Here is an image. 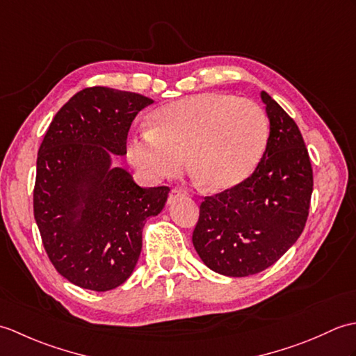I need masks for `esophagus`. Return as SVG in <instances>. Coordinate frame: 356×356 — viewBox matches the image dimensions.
<instances>
[{
	"instance_id": "34e87169",
	"label": "esophagus",
	"mask_w": 356,
	"mask_h": 356,
	"mask_svg": "<svg viewBox=\"0 0 356 356\" xmlns=\"http://www.w3.org/2000/svg\"><path fill=\"white\" fill-rule=\"evenodd\" d=\"M184 195H185V193L182 190H179V188H174V190H171L170 194H168V205H171V203L176 202L177 199L184 197Z\"/></svg>"
}]
</instances>
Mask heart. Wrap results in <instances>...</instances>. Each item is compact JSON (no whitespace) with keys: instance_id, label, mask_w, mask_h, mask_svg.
I'll return each instance as SVG.
<instances>
[{"instance_id":"b5f03b06","label":"heart","mask_w":356,"mask_h":356,"mask_svg":"<svg viewBox=\"0 0 356 356\" xmlns=\"http://www.w3.org/2000/svg\"><path fill=\"white\" fill-rule=\"evenodd\" d=\"M269 138L266 113L236 95L205 92L165 105L128 142V159L149 182L172 177L185 154L195 180L209 191L234 190L259 165Z\"/></svg>"}]
</instances>
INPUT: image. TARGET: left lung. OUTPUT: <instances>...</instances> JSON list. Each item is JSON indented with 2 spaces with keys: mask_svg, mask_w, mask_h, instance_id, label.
<instances>
[{
  "mask_svg": "<svg viewBox=\"0 0 356 356\" xmlns=\"http://www.w3.org/2000/svg\"><path fill=\"white\" fill-rule=\"evenodd\" d=\"M266 149L255 171L229 191L205 197L193 245L207 266L248 277L272 266L298 240L309 214L314 176L297 124L266 93Z\"/></svg>",
  "mask_w": 356,
  "mask_h": 356,
  "instance_id": "obj_1",
  "label": "left lung"
}]
</instances>
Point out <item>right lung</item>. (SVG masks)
<instances>
[{
  "mask_svg": "<svg viewBox=\"0 0 356 356\" xmlns=\"http://www.w3.org/2000/svg\"><path fill=\"white\" fill-rule=\"evenodd\" d=\"M154 101L107 87L84 88L56 113L38 151L33 213L55 269L105 292L125 283L142 251V229L170 188H140L125 168L136 115Z\"/></svg>",
  "mask_w": 356,
  "mask_h": 356,
  "instance_id": "1",
  "label": "right lung"
}]
</instances>
